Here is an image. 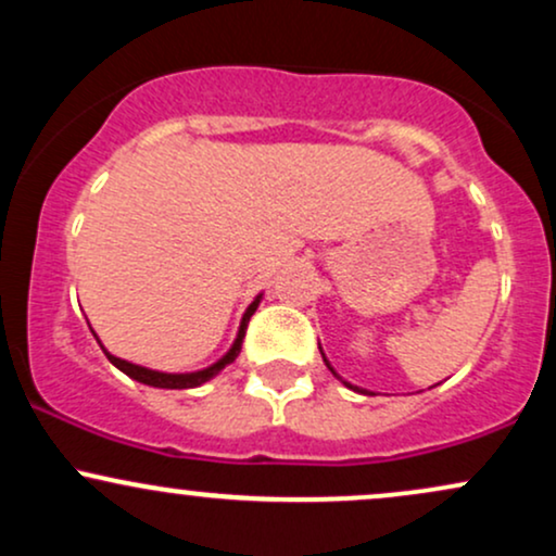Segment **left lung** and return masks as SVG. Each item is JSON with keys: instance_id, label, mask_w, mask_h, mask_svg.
Wrapping results in <instances>:
<instances>
[{"instance_id": "1", "label": "left lung", "mask_w": 556, "mask_h": 556, "mask_svg": "<svg viewBox=\"0 0 556 556\" xmlns=\"http://www.w3.org/2000/svg\"><path fill=\"white\" fill-rule=\"evenodd\" d=\"M318 350H321V348H318ZM321 358H324V363H327V368H329V371H331V374H334V376H337V379H340V381H342V384H344V387H350V389H355V392H363V394H368V389H361V387H353V384H350V381H344V379H342V376H340V374H337V371H334V368H331V363H329V361H327V355H324V350H321Z\"/></svg>"}]
</instances>
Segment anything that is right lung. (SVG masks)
I'll list each match as a JSON object with an SVG mask.
<instances>
[{"mask_svg":"<svg viewBox=\"0 0 556 556\" xmlns=\"http://www.w3.org/2000/svg\"><path fill=\"white\" fill-rule=\"evenodd\" d=\"M261 303V295H256V300H253L251 305L245 308V314H242V321H240V329H238V337H235L232 348L227 350L225 355H222L219 361L212 363L208 368H201V371H190V374H164V371H154V368H146V366H138V363H130V361H123L117 358V355H112L110 350L101 344V350H104V355L110 358L112 366H117L119 371L130 376V379L140 381V384H149V387H159V389H193V387H201L206 384L208 379H214L216 374L222 371V368L229 366L235 358L240 355V348H242V340H245V329H248V321H251V316L256 314ZM96 337V334H93Z\"/></svg>","mask_w":556,"mask_h":556,"instance_id":"right-lung-1","label":"right lung"}]
</instances>
